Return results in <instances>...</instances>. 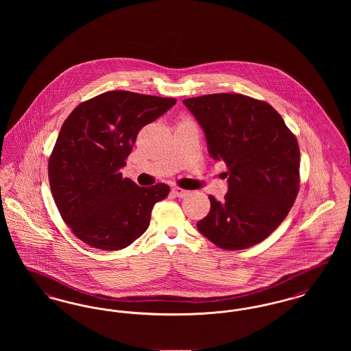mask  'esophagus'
<instances>
[{
  "label": "esophagus",
  "mask_w": 351,
  "mask_h": 351,
  "mask_svg": "<svg viewBox=\"0 0 351 351\" xmlns=\"http://www.w3.org/2000/svg\"><path fill=\"white\" fill-rule=\"evenodd\" d=\"M172 195L173 196H176V197H180V199H183L185 197L189 192L188 191H185V189H182V188H178V186H175V188H172Z\"/></svg>",
  "instance_id": "obj_1"
}]
</instances>
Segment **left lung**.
Listing matches in <instances>:
<instances>
[{"mask_svg": "<svg viewBox=\"0 0 351 351\" xmlns=\"http://www.w3.org/2000/svg\"><path fill=\"white\" fill-rule=\"evenodd\" d=\"M205 134L209 155L228 166L225 200L209 196L197 230L223 250L266 239L287 217L300 182V150L280 114L265 101L216 93L183 101Z\"/></svg>", "mask_w": 351, "mask_h": 351, "instance_id": "left-lung-1", "label": "left lung"}]
</instances>
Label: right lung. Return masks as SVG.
Wrapping results in <instances>:
<instances>
[{
    "label": "right lung",
    "mask_w": 351,
    "mask_h": 351,
    "mask_svg": "<svg viewBox=\"0 0 351 351\" xmlns=\"http://www.w3.org/2000/svg\"><path fill=\"white\" fill-rule=\"evenodd\" d=\"M175 104L113 90L82 102L64 121L49 160V180L62 217L84 243L121 250L149 228L151 210L167 197L169 186H138L122 178L121 168L139 130Z\"/></svg>",
    "instance_id": "1"
}]
</instances>
